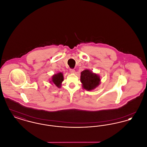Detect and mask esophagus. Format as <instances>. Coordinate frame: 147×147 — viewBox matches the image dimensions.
<instances>
[{
	"label": "esophagus",
	"instance_id": "obj_1",
	"mask_svg": "<svg viewBox=\"0 0 147 147\" xmlns=\"http://www.w3.org/2000/svg\"><path fill=\"white\" fill-rule=\"evenodd\" d=\"M69 70H70V71L71 73H74V72H75L74 69H70Z\"/></svg>",
	"mask_w": 147,
	"mask_h": 147
}]
</instances>
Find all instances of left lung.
Instances as JSON below:
<instances>
[{
  "label": "left lung",
  "instance_id": "obj_1",
  "mask_svg": "<svg viewBox=\"0 0 147 147\" xmlns=\"http://www.w3.org/2000/svg\"><path fill=\"white\" fill-rule=\"evenodd\" d=\"M80 80L84 89L87 90H91L95 89L100 84V79L97 74L86 69L81 73Z\"/></svg>",
  "mask_w": 147,
  "mask_h": 147
}]
</instances>
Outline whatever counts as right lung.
I'll return each instance as SVG.
<instances>
[{
    "instance_id": "right-lung-1",
    "label": "right lung",
    "mask_w": 147,
    "mask_h": 147,
    "mask_svg": "<svg viewBox=\"0 0 147 147\" xmlns=\"http://www.w3.org/2000/svg\"><path fill=\"white\" fill-rule=\"evenodd\" d=\"M52 81L58 88H60L61 83L63 81V74L62 73H59L55 74L52 77Z\"/></svg>"
}]
</instances>
